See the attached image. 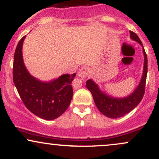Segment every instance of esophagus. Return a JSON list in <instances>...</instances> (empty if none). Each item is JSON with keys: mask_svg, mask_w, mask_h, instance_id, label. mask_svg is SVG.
Instances as JSON below:
<instances>
[{"mask_svg": "<svg viewBox=\"0 0 159 159\" xmlns=\"http://www.w3.org/2000/svg\"><path fill=\"white\" fill-rule=\"evenodd\" d=\"M89 71L90 70H89V69L87 68V67H86V66L81 67V68L78 69V76L81 78L87 77L89 74Z\"/></svg>", "mask_w": 159, "mask_h": 159, "instance_id": "esophagus-1", "label": "esophagus"}]
</instances>
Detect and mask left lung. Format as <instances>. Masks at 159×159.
Segmentation results:
<instances>
[{"label": "left lung", "instance_id": "8db88e82", "mask_svg": "<svg viewBox=\"0 0 159 159\" xmlns=\"http://www.w3.org/2000/svg\"><path fill=\"white\" fill-rule=\"evenodd\" d=\"M130 38L137 42L143 47V53L144 56L143 71L139 84L134 89V90L128 96L123 98H116L109 96L99 89L98 85L92 79L87 80L86 82L87 88L90 91L93 97L95 104L102 114L112 119L120 118L127 114L135 107L142 98L143 97L145 92L146 79L147 75V56L144 50L143 44L139 37L135 33L129 31Z\"/></svg>", "mask_w": 159, "mask_h": 159}]
</instances>
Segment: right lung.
I'll list each match as a JSON object with an SVG mask.
<instances>
[{"label": "right lung", "instance_id": "1", "mask_svg": "<svg viewBox=\"0 0 159 159\" xmlns=\"http://www.w3.org/2000/svg\"><path fill=\"white\" fill-rule=\"evenodd\" d=\"M25 36L16 47L13 61V82L23 103L36 116L52 120L66 111L73 96L71 86L75 73L62 75L51 81H41L29 73L24 63L22 45Z\"/></svg>", "mask_w": 159, "mask_h": 159}]
</instances>
